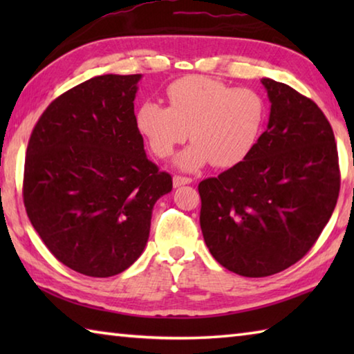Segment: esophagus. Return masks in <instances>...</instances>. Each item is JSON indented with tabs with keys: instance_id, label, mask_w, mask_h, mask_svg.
Masks as SVG:
<instances>
[{
	"instance_id": "obj_1",
	"label": "esophagus",
	"mask_w": 354,
	"mask_h": 354,
	"mask_svg": "<svg viewBox=\"0 0 354 354\" xmlns=\"http://www.w3.org/2000/svg\"><path fill=\"white\" fill-rule=\"evenodd\" d=\"M190 183H192V178L179 176V175L173 176V185H175V187H179V185H184V184H190Z\"/></svg>"
}]
</instances>
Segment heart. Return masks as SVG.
<instances>
[{"mask_svg":"<svg viewBox=\"0 0 354 354\" xmlns=\"http://www.w3.org/2000/svg\"><path fill=\"white\" fill-rule=\"evenodd\" d=\"M165 95L169 107L145 101L136 111V127L156 158L170 156L189 134L194 143L175 159L187 171L207 162L227 169L253 151L267 113L256 91L194 75L173 81Z\"/></svg>","mask_w":354,"mask_h":354,"instance_id":"heart-1","label":"heart"}]
</instances>
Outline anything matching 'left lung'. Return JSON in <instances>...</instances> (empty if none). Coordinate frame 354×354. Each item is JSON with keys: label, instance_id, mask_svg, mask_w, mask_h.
<instances>
[{"label": "left lung", "instance_id": "obj_1", "mask_svg": "<svg viewBox=\"0 0 354 354\" xmlns=\"http://www.w3.org/2000/svg\"><path fill=\"white\" fill-rule=\"evenodd\" d=\"M267 131L247 158L198 185L200 225L215 261L248 278L279 273L313 248L339 198L334 133L295 88L262 77Z\"/></svg>", "mask_w": 354, "mask_h": 354}]
</instances>
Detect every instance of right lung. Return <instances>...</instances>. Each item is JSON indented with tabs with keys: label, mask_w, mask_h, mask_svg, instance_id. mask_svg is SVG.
<instances>
[{
	"label": "right lung",
	"mask_w": 354,
	"mask_h": 354,
	"mask_svg": "<svg viewBox=\"0 0 354 354\" xmlns=\"http://www.w3.org/2000/svg\"><path fill=\"white\" fill-rule=\"evenodd\" d=\"M140 77L103 75L70 88L28 143V217L53 256L86 277H113L139 259L156 201L173 187L136 127Z\"/></svg>",
	"instance_id": "1"
}]
</instances>
